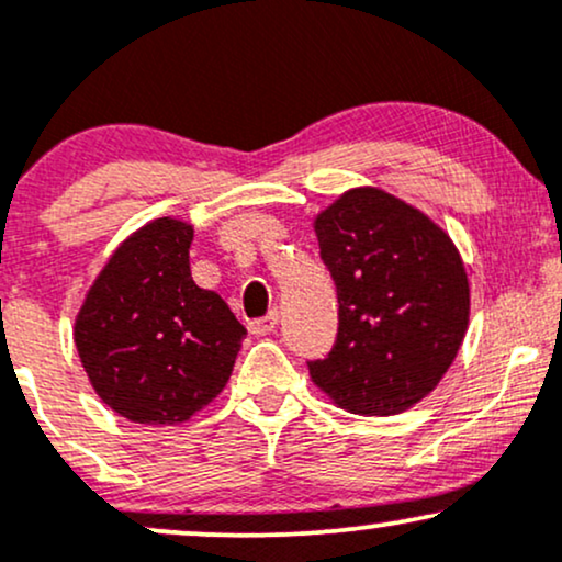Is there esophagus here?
<instances>
[{
  "mask_svg": "<svg viewBox=\"0 0 562 562\" xmlns=\"http://www.w3.org/2000/svg\"><path fill=\"white\" fill-rule=\"evenodd\" d=\"M274 327H277V312H269L267 317H261V319H254L248 325V330L254 333V335H269V333H274Z\"/></svg>",
  "mask_w": 562,
  "mask_h": 562,
  "instance_id": "obj_1",
  "label": "esophagus"
}]
</instances>
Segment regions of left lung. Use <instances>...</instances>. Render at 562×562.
<instances>
[{"instance_id": "obj_1", "label": "left lung", "mask_w": 562, "mask_h": 562, "mask_svg": "<svg viewBox=\"0 0 562 562\" xmlns=\"http://www.w3.org/2000/svg\"><path fill=\"white\" fill-rule=\"evenodd\" d=\"M338 288V338L308 362L340 409L389 417L415 406L454 362L470 319L460 250L430 216L380 187H353L314 216Z\"/></svg>"}]
</instances>
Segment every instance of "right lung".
Wrapping results in <instances>:
<instances>
[{
	"label": "right lung",
	"mask_w": 562,
	"mask_h": 562,
	"mask_svg": "<svg viewBox=\"0 0 562 562\" xmlns=\"http://www.w3.org/2000/svg\"><path fill=\"white\" fill-rule=\"evenodd\" d=\"M192 224L160 216L126 237L87 290L74 344L113 412L179 425L224 391L245 327L190 272Z\"/></svg>",
	"instance_id": "obj_1"
}]
</instances>
